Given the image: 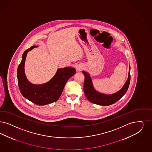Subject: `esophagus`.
<instances>
[{
  "label": "esophagus",
  "instance_id": "obj_1",
  "mask_svg": "<svg viewBox=\"0 0 152 152\" xmlns=\"http://www.w3.org/2000/svg\"><path fill=\"white\" fill-rule=\"evenodd\" d=\"M82 69H83L82 66H80V65H77L76 67V69L77 71H80L82 70Z\"/></svg>",
  "mask_w": 152,
  "mask_h": 152
}]
</instances>
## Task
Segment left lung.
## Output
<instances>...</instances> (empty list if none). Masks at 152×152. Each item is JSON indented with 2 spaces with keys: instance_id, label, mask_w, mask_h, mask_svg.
Segmentation results:
<instances>
[{
  "instance_id": "8db88e82",
  "label": "left lung",
  "mask_w": 152,
  "mask_h": 152,
  "mask_svg": "<svg viewBox=\"0 0 152 152\" xmlns=\"http://www.w3.org/2000/svg\"><path fill=\"white\" fill-rule=\"evenodd\" d=\"M82 73L84 74L85 77L83 85L85 96L90 102L97 105L107 106L115 103L126 93L129 87L131 77L130 66L129 68L128 79L125 84H124L123 87L117 92L112 95H106L96 91L94 87L90 74L84 71H83Z\"/></svg>"
}]
</instances>
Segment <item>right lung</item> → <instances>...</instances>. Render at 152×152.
Here are the masks:
<instances>
[{
	"mask_svg": "<svg viewBox=\"0 0 152 152\" xmlns=\"http://www.w3.org/2000/svg\"><path fill=\"white\" fill-rule=\"evenodd\" d=\"M37 46H31L23 53L21 62L17 69V79L19 89L24 97L38 105H45L56 101L62 94L68 79L75 74L74 68L58 69L55 76L46 83L34 84L25 75L24 65L28 51Z\"/></svg>",
	"mask_w": 152,
	"mask_h": 152,
	"instance_id": "obj_1",
	"label": "right lung"
}]
</instances>
